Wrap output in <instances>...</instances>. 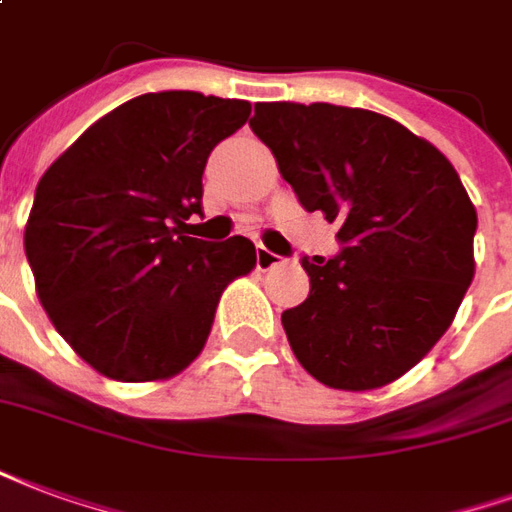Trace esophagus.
Returning <instances> with one entry per match:
<instances>
[{
	"mask_svg": "<svg viewBox=\"0 0 512 512\" xmlns=\"http://www.w3.org/2000/svg\"><path fill=\"white\" fill-rule=\"evenodd\" d=\"M255 255H257V268H260V271H268V268H274V266H279V263H285V257H279L276 252L266 249L263 244L257 246Z\"/></svg>",
	"mask_w": 512,
	"mask_h": 512,
	"instance_id": "obj_1",
	"label": "esophagus"
}]
</instances>
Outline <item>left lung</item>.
Wrapping results in <instances>:
<instances>
[{"label": "left lung", "mask_w": 512, "mask_h": 512, "mask_svg": "<svg viewBox=\"0 0 512 512\" xmlns=\"http://www.w3.org/2000/svg\"><path fill=\"white\" fill-rule=\"evenodd\" d=\"M249 127L306 211L339 225V255L301 260L304 304L282 312L314 380L372 391L439 342L475 276L478 214L448 157L382 113L257 102Z\"/></svg>", "instance_id": "8db88e82"}]
</instances>
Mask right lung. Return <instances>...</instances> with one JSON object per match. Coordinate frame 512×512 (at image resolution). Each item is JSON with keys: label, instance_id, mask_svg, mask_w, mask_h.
I'll return each mask as SVG.
<instances>
[{"label": "right lung", "instance_id": "add662e5", "mask_svg": "<svg viewBox=\"0 0 512 512\" xmlns=\"http://www.w3.org/2000/svg\"><path fill=\"white\" fill-rule=\"evenodd\" d=\"M252 105L200 92L127 100L45 170L24 230L37 298L83 361L121 382L168 380L206 344L255 244L187 236L203 170Z\"/></svg>", "mask_w": 512, "mask_h": 512}]
</instances>
